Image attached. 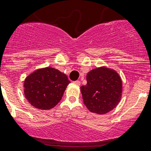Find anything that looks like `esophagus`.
I'll return each mask as SVG.
<instances>
[{
	"mask_svg": "<svg viewBox=\"0 0 151 151\" xmlns=\"http://www.w3.org/2000/svg\"><path fill=\"white\" fill-rule=\"evenodd\" d=\"M73 83H74V84H76V85H78V86L81 85V82H80L79 81H73Z\"/></svg>",
	"mask_w": 151,
	"mask_h": 151,
	"instance_id": "34e87169",
	"label": "esophagus"
}]
</instances>
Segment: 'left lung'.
Instances as JSON below:
<instances>
[{
    "label": "left lung",
    "mask_w": 151,
    "mask_h": 151,
    "mask_svg": "<svg viewBox=\"0 0 151 151\" xmlns=\"http://www.w3.org/2000/svg\"><path fill=\"white\" fill-rule=\"evenodd\" d=\"M83 103L91 112H110L121 101L122 82L118 73L107 68H96L87 74V84L81 87Z\"/></svg>",
    "instance_id": "left-lung-1"
}]
</instances>
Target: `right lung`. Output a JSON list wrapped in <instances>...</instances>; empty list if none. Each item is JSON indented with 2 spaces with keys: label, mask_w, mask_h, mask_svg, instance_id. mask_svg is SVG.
<instances>
[{
  "label": "right lung",
  "mask_w": 151,
  "mask_h": 151,
  "mask_svg": "<svg viewBox=\"0 0 151 151\" xmlns=\"http://www.w3.org/2000/svg\"><path fill=\"white\" fill-rule=\"evenodd\" d=\"M70 83L67 75L53 68L37 70L24 81V95L30 104L40 110L53 108L61 100Z\"/></svg>",
  "instance_id": "right-lung-1"
}]
</instances>
